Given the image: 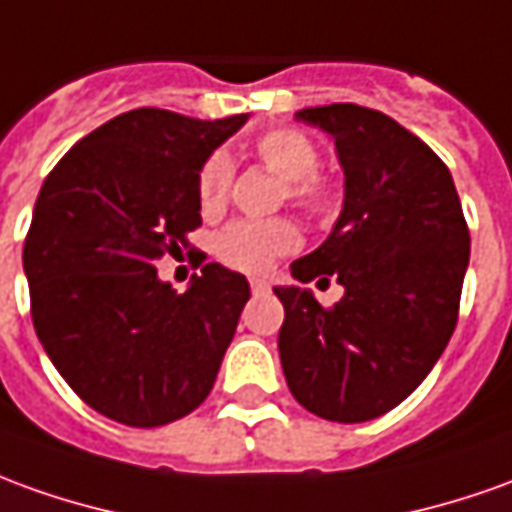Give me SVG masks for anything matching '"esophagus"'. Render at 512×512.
Wrapping results in <instances>:
<instances>
[{"label": "esophagus", "mask_w": 512, "mask_h": 512, "mask_svg": "<svg viewBox=\"0 0 512 512\" xmlns=\"http://www.w3.org/2000/svg\"><path fill=\"white\" fill-rule=\"evenodd\" d=\"M250 290L256 292V295L270 292V281H264V278H250Z\"/></svg>", "instance_id": "obj_1"}]
</instances>
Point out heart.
Returning <instances> with one entry per match:
<instances>
[{
    "label": "heart",
    "mask_w": 512,
    "mask_h": 512,
    "mask_svg": "<svg viewBox=\"0 0 512 512\" xmlns=\"http://www.w3.org/2000/svg\"><path fill=\"white\" fill-rule=\"evenodd\" d=\"M253 153L284 183V192L306 209H323L329 203V189L317 178L315 144L298 130H270L253 144ZM231 183V161L228 155H211L200 169L197 195L203 209H217L228 195ZM298 245V234L287 220H236L225 225L214 239V253L220 262L245 273H259L270 262Z\"/></svg>",
    "instance_id": "1"
}]
</instances>
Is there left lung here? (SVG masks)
<instances>
[{"mask_svg":"<svg viewBox=\"0 0 512 512\" xmlns=\"http://www.w3.org/2000/svg\"><path fill=\"white\" fill-rule=\"evenodd\" d=\"M343 167V209L326 242L290 264L281 368L295 401L326 421L362 424L398 407L435 368L457 326L471 236L451 172L396 119L354 102L303 108ZM346 292L323 310L312 277Z\"/></svg>","mask_w":512,"mask_h":512,"instance_id":"1","label":"left lung"}]
</instances>
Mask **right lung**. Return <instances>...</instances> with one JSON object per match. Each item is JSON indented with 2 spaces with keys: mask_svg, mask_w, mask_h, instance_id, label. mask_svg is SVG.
Returning a JSON list of instances; mask_svg holds the SVG:
<instances>
[{
  "mask_svg": "<svg viewBox=\"0 0 512 512\" xmlns=\"http://www.w3.org/2000/svg\"><path fill=\"white\" fill-rule=\"evenodd\" d=\"M245 119L136 108L74 144L38 192L21 256L35 334L111 421L164 426L214 387L248 278L211 262L178 292L155 264L189 245L200 169Z\"/></svg>",
  "mask_w": 512,
  "mask_h": 512,
  "instance_id": "right-lung-1",
  "label": "right lung"
}]
</instances>
